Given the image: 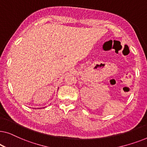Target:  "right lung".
<instances>
[{
	"label": "right lung",
	"mask_w": 147,
	"mask_h": 147,
	"mask_svg": "<svg viewBox=\"0 0 147 147\" xmlns=\"http://www.w3.org/2000/svg\"><path fill=\"white\" fill-rule=\"evenodd\" d=\"M58 89H59V88H58Z\"/></svg>",
	"instance_id": "right-lung-1"
}]
</instances>
